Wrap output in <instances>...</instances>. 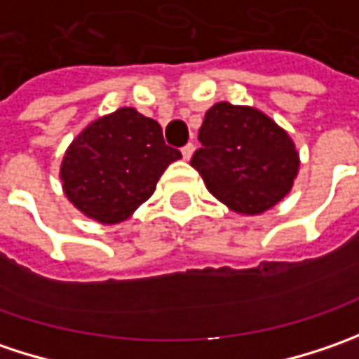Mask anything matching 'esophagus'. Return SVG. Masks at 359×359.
Masks as SVG:
<instances>
[{
    "label": "esophagus",
    "instance_id": "obj_1",
    "mask_svg": "<svg viewBox=\"0 0 359 359\" xmlns=\"http://www.w3.org/2000/svg\"><path fill=\"white\" fill-rule=\"evenodd\" d=\"M180 152H182V158H184V161H191V156H193V152H195V147L189 142L187 147H182V150H180Z\"/></svg>",
    "mask_w": 359,
    "mask_h": 359
}]
</instances>
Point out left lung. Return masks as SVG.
<instances>
[{
  "mask_svg": "<svg viewBox=\"0 0 359 359\" xmlns=\"http://www.w3.org/2000/svg\"><path fill=\"white\" fill-rule=\"evenodd\" d=\"M191 166L226 209L255 217L279 205L299 172L293 138L255 106L212 104L198 130Z\"/></svg>",
  "mask_w": 359,
  "mask_h": 359,
  "instance_id": "obj_1",
  "label": "left lung"
}]
</instances>
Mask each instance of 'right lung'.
I'll use <instances>...</instances> for the list:
<instances>
[{
  "instance_id": "obj_1",
  "label": "right lung",
  "mask_w": 359,
  "mask_h": 359,
  "mask_svg": "<svg viewBox=\"0 0 359 359\" xmlns=\"http://www.w3.org/2000/svg\"><path fill=\"white\" fill-rule=\"evenodd\" d=\"M180 152L164 144L156 120L122 106L92 120L60 164L64 195L88 219L118 225L147 203Z\"/></svg>"
}]
</instances>
